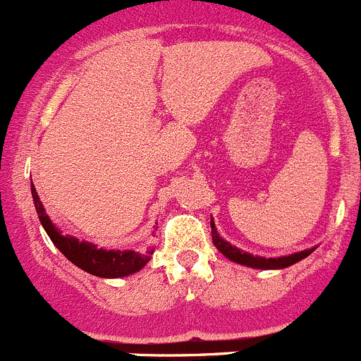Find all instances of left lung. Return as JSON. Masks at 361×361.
<instances>
[{
    "label": "left lung",
    "instance_id": "1",
    "mask_svg": "<svg viewBox=\"0 0 361 361\" xmlns=\"http://www.w3.org/2000/svg\"><path fill=\"white\" fill-rule=\"evenodd\" d=\"M212 240L213 245L226 255L227 259H231L233 262H238V264L243 266H250V268H257V269H282L288 268V266L295 264V262L302 261L305 259L307 255L312 254L314 248H307L303 252H296V254L291 255H282V257H259V255H252L248 252L240 250V248L233 247L231 243H227L219 233H216L215 222L212 219Z\"/></svg>",
    "mask_w": 361,
    "mask_h": 361
}]
</instances>
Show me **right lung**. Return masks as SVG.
Wrapping results in <instances>:
<instances>
[{
	"label": "right lung",
	"mask_w": 361,
	"mask_h": 361,
	"mask_svg": "<svg viewBox=\"0 0 361 361\" xmlns=\"http://www.w3.org/2000/svg\"><path fill=\"white\" fill-rule=\"evenodd\" d=\"M31 195H33L38 219H40L42 226H44L45 233L49 234L52 243L58 247V250L68 261H72L73 264L79 266L87 274L102 279L127 277V275H132L145 268L146 262L149 261L153 248H149L146 254H139L135 250H106V248H99L97 245L90 243V241H80L75 236L61 234V231L52 224V220L45 213L44 204H42L33 183H31Z\"/></svg>",
	"instance_id": "add662e5"
}]
</instances>
